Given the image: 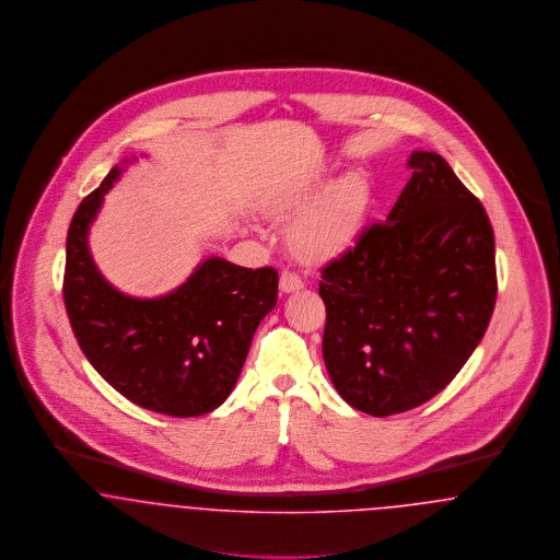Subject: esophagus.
Segmentation results:
<instances>
[{
	"label": "esophagus",
	"mask_w": 560,
	"mask_h": 560,
	"mask_svg": "<svg viewBox=\"0 0 560 560\" xmlns=\"http://www.w3.org/2000/svg\"><path fill=\"white\" fill-rule=\"evenodd\" d=\"M301 289H303V280L294 271L284 269L280 273V291L282 293H294V291H301Z\"/></svg>",
	"instance_id": "esophagus-1"
}]
</instances>
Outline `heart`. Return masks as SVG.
I'll return each instance as SVG.
<instances>
[{"label": "heart", "instance_id": "heart-1", "mask_svg": "<svg viewBox=\"0 0 560 560\" xmlns=\"http://www.w3.org/2000/svg\"><path fill=\"white\" fill-rule=\"evenodd\" d=\"M326 183L324 177L312 178L276 207V212L282 217L308 208L294 221L289 234L291 248L305 261H326L350 248L360 234L369 207V180L360 171L346 173L323 194Z\"/></svg>", "mask_w": 560, "mask_h": 560}]
</instances>
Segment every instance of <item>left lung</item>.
<instances>
[{"label":"left lung","mask_w":560,"mask_h":560,"mask_svg":"<svg viewBox=\"0 0 560 560\" xmlns=\"http://www.w3.org/2000/svg\"><path fill=\"white\" fill-rule=\"evenodd\" d=\"M385 223L323 269V355L339 396L375 417L444 389L480 343L498 296L495 237L446 160L412 151Z\"/></svg>","instance_id":"8db88e82"}]
</instances>
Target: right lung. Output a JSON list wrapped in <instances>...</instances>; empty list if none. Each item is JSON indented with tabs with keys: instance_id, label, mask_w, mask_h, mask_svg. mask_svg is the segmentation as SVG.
I'll return each mask as SVG.
<instances>
[{
	"instance_id": "right-lung-1",
	"label": "right lung",
	"mask_w": 560,
	"mask_h": 560,
	"mask_svg": "<svg viewBox=\"0 0 560 560\" xmlns=\"http://www.w3.org/2000/svg\"><path fill=\"white\" fill-rule=\"evenodd\" d=\"M126 164L114 166L71 219L67 316L90 364L121 396L149 411L198 417L232 394L253 335L278 301V271L210 257L173 293H119L92 261L89 230Z\"/></svg>"
}]
</instances>
